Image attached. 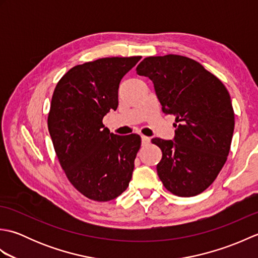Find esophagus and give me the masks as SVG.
I'll use <instances>...</instances> for the list:
<instances>
[{"mask_svg": "<svg viewBox=\"0 0 258 258\" xmlns=\"http://www.w3.org/2000/svg\"><path fill=\"white\" fill-rule=\"evenodd\" d=\"M141 138H142V145H146L150 143V141H151L150 138H147V136H145V135H142Z\"/></svg>", "mask_w": 258, "mask_h": 258, "instance_id": "34e87169", "label": "esophagus"}]
</instances>
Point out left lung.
<instances>
[{
    "label": "left lung",
    "instance_id": "obj_1",
    "mask_svg": "<svg viewBox=\"0 0 258 258\" xmlns=\"http://www.w3.org/2000/svg\"><path fill=\"white\" fill-rule=\"evenodd\" d=\"M136 73L153 82L162 111L177 123L173 141L152 140L163 153L158 177L177 196L201 194L215 180L231 149L235 119L228 91L199 62L175 54L146 57Z\"/></svg>",
    "mask_w": 258,
    "mask_h": 258
}]
</instances>
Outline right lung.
Returning a JSON list of instances; mask_svg holds the SVG:
<instances>
[{"mask_svg":"<svg viewBox=\"0 0 258 258\" xmlns=\"http://www.w3.org/2000/svg\"><path fill=\"white\" fill-rule=\"evenodd\" d=\"M142 57H105L71 69L54 90L47 117L57 158L74 187L107 202L127 188L141 146L138 134L119 136L103 117L118 105L120 80Z\"/></svg>","mask_w":258,"mask_h":258,"instance_id":"right-lung-1","label":"right lung"}]
</instances>
